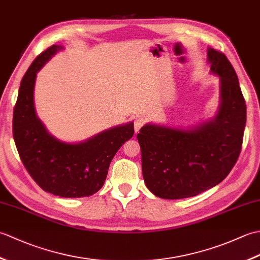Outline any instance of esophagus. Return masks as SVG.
<instances>
[{"instance_id": "obj_1", "label": "esophagus", "mask_w": 260, "mask_h": 260, "mask_svg": "<svg viewBox=\"0 0 260 260\" xmlns=\"http://www.w3.org/2000/svg\"><path fill=\"white\" fill-rule=\"evenodd\" d=\"M145 124V119L142 118V117H136L134 119V128H135V133H137L141 128L142 126Z\"/></svg>"}]
</instances>
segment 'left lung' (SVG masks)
<instances>
[{
  "label": "left lung",
  "mask_w": 260,
  "mask_h": 260,
  "mask_svg": "<svg viewBox=\"0 0 260 260\" xmlns=\"http://www.w3.org/2000/svg\"><path fill=\"white\" fill-rule=\"evenodd\" d=\"M210 70L220 77L217 116L191 129L147 124L137 134L146 186L158 198L200 194L225 179L241 152L246 102L238 77L221 51L208 49Z\"/></svg>",
  "instance_id": "8db88e82"
}]
</instances>
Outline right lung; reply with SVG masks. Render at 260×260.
<instances>
[{"label": "right lung", "instance_id": "add662e5", "mask_svg": "<svg viewBox=\"0 0 260 260\" xmlns=\"http://www.w3.org/2000/svg\"><path fill=\"white\" fill-rule=\"evenodd\" d=\"M62 47L53 45L33 60L22 78L13 110V139L22 163L36 183L61 198H82L104 185L118 148L134 135V124L113 127L78 144L48 133L37 117L33 90L37 73Z\"/></svg>", "mask_w": 260, "mask_h": 260}]
</instances>
